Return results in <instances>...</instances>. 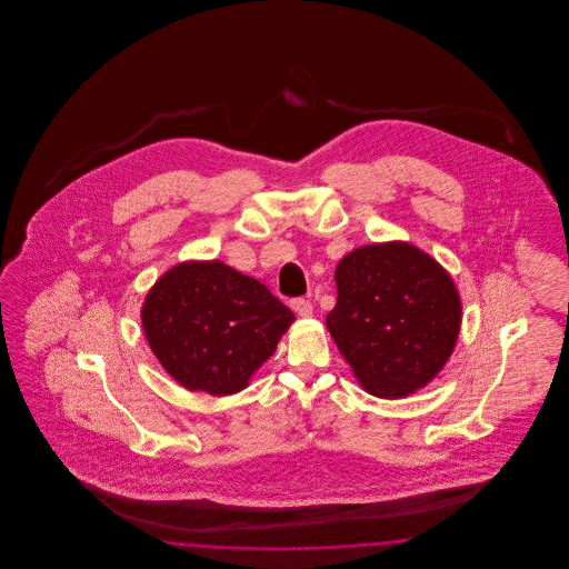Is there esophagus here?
<instances>
[{
  "mask_svg": "<svg viewBox=\"0 0 569 569\" xmlns=\"http://www.w3.org/2000/svg\"><path fill=\"white\" fill-rule=\"evenodd\" d=\"M290 307H292V311L300 316V318H311L313 316V305L309 302V300H305V298H295L292 302H290Z\"/></svg>",
  "mask_w": 569,
  "mask_h": 569,
  "instance_id": "1",
  "label": "esophagus"
}]
</instances>
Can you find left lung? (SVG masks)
I'll list each match as a JSON object with an SVG mask.
<instances>
[{"mask_svg":"<svg viewBox=\"0 0 569 569\" xmlns=\"http://www.w3.org/2000/svg\"><path fill=\"white\" fill-rule=\"evenodd\" d=\"M326 326L353 378L379 399H403L446 367L462 307L455 279L406 241L362 244L337 264Z\"/></svg>","mask_w":569,"mask_h":569,"instance_id":"8db88e82","label":"left lung"}]
</instances>
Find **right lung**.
<instances>
[{"label":"right lung","instance_id":"right-lung-1","mask_svg":"<svg viewBox=\"0 0 569 569\" xmlns=\"http://www.w3.org/2000/svg\"><path fill=\"white\" fill-rule=\"evenodd\" d=\"M166 373L191 392H241L271 358L295 313L253 277L221 260H188L163 272L140 309Z\"/></svg>","mask_w":569,"mask_h":569}]
</instances>
